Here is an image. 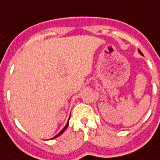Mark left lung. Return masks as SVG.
<instances>
[{"label":"left lung","instance_id":"1","mask_svg":"<svg viewBox=\"0 0 160 160\" xmlns=\"http://www.w3.org/2000/svg\"><path fill=\"white\" fill-rule=\"evenodd\" d=\"M138 52H139V53H140V54H141V55H143V53H142V52H141V51H140V50H138Z\"/></svg>","mask_w":160,"mask_h":160}]
</instances>
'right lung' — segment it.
<instances>
[{"instance_id":"right-lung-1","label":"right lung","mask_w":160,"mask_h":160,"mask_svg":"<svg viewBox=\"0 0 160 160\" xmlns=\"http://www.w3.org/2000/svg\"><path fill=\"white\" fill-rule=\"evenodd\" d=\"M68 123H69V122H68V123H67V124H66V126H65V127L63 128V129H62V130L61 131V132H59V133H58V134H57V135H56V136H55V137H54V138H58V136H60V135H61V134H62V133H64V132H65V130H66V129H67V128L68 127Z\"/></svg>"}]
</instances>
